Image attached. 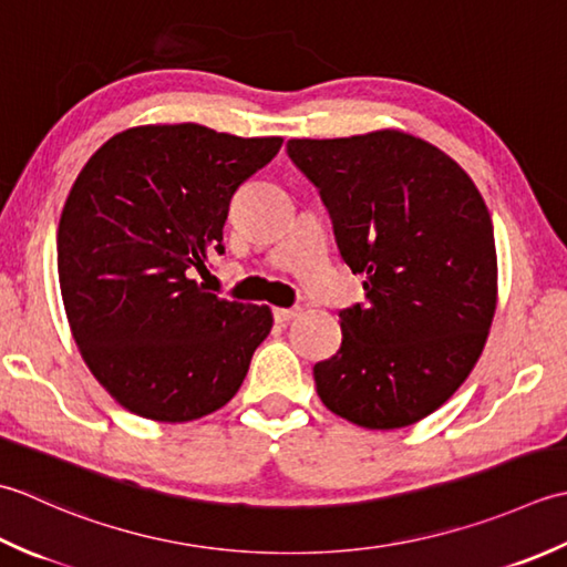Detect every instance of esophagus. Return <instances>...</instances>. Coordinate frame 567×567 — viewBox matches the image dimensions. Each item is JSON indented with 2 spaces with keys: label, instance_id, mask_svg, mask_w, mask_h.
Returning <instances> with one entry per match:
<instances>
[{
  "label": "esophagus",
  "instance_id": "1",
  "mask_svg": "<svg viewBox=\"0 0 567 567\" xmlns=\"http://www.w3.org/2000/svg\"><path fill=\"white\" fill-rule=\"evenodd\" d=\"M300 316V308H274V320L276 322H288Z\"/></svg>",
  "mask_w": 567,
  "mask_h": 567
}]
</instances>
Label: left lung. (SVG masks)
<instances>
[{
  "label": "left lung",
  "instance_id": "left-lung-1",
  "mask_svg": "<svg viewBox=\"0 0 567 567\" xmlns=\"http://www.w3.org/2000/svg\"><path fill=\"white\" fill-rule=\"evenodd\" d=\"M367 306L340 310L342 344L313 367L326 406L369 431L419 423L477 364L496 308L487 205L441 148L399 130L291 138Z\"/></svg>",
  "mask_w": 567,
  "mask_h": 567
}]
</instances>
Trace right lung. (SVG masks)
I'll list each match as a JSON object with an SVG mask.
<instances>
[{
    "instance_id": "obj_1",
    "label": "right lung",
    "mask_w": 567,
    "mask_h": 567,
    "mask_svg": "<svg viewBox=\"0 0 567 567\" xmlns=\"http://www.w3.org/2000/svg\"><path fill=\"white\" fill-rule=\"evenodd\" d=\"M281 144L146 124L107 138L78 173L58 223V281L80 354L126 411L186 423L239 391L271 308L205 291L193 271L225 254L229 200Z\"/></svg>"
}]
</instances>
